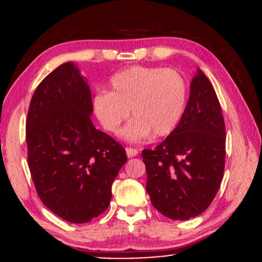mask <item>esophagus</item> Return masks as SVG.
I'll use <instances>...</instances> for the list:
<instances>
[{
	"mask_svg": "<svg viewBox=\"0 0 262 262\" xmlns=\"http://www.w3.org/2000/svg\"><path fill=\"white\" fill-rule=\"evenodd\" d=\"M125 152H127L128 158H133V156L138 155V150L133 149V148H127L125 149Z\"/></svg>",
	"mask_w": 262,
	"mask_h": 262,
	"instance_id": "obj_1",
	"label": "esophagus"
}]
</instances>
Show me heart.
Instances as JSON below:
<instances>
[{
    "label": "heart",
    "mask_w": 262,
    "mask_h": 262,
    "mask_svg": "<svg viewBox=\"0 0 262 262\" xmlns=\"http://www.w3.org/2000/svg\"><path fill=\"white\" fill-rule=\"evenodd\" d=\"M111 91H100L92 100L98 122L114 133L129 117L133 119L121 130L128 141H141L172 133L181 122L187 103V87L175 70L133 66L113 75Z\"/></svg>",
    "instance_id": "1"
}]
</instances>
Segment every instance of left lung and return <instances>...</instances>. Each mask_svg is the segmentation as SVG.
<instances>
[{
  "instance_id": "8db88e82",
  "label": "left lung",
  "mask_w": 262,
  "mask_h": 262,
  "mask_svg": "<svg viewBox=\"0 0 262 262\" xmlns=\"http://www.w3.org/2000/svg\"><path fill=\"white\" fill-rule=\"evenodd\" d=\"M146 192L165 217L187 221L214 200L224 172L225 125L214 89L201 69L192 77L177 128L154 150L141 152Z\"/></svg>"
}]
</instances>
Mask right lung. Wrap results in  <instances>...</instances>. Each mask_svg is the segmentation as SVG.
Returning a JSON list of instances; mask_svg holds the SVG:
<instances>
[{"instance_id": "1", "label": "right lung", "mask_w": 262, "mask_h": 262, "mask_svg": "<svg viewBox=\"0 0 262 262\" xmlns=\"http://www.w3.org/2000/svg\"><path fill=\"white\" fill-rule=\"evenodd\" d=\"M91 91L73 61L39 83L26 124L28 165L38 196L66 222H91L108 208L125 150L92 124Z\"/></svg>"}]
</instances>
